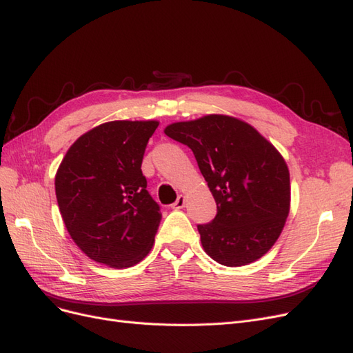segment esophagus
Instances as JSON below:
<instances>
[{
  "mask_svg": "<svg viewBox=\"0 0 353 353\" xmlns=\"http://www.w3.org/2000/svg\"><path fill=\"white\" fill-rule=\"evenodd\" d=\"M185 196H183V194H179L178 196V199H176V201L172 205V209H175V210H178V209H183L184 206H185Z\"/></svg>",
  "mask_w": 353,
  "mask_h": 353,
  "instance_id": "esophagus-1",
  "label": "esophagus"
}]
</instances>
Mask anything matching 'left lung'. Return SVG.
<instances>
[{"mask_svg":"<svg viewBox=\"0 0 353 353\" xmlns=\"http://www.w3.org/2000/svg\"><path fill=\"white\" fill-rule=\"evenodd\" d=\"M165 134L193 150L216 201L215 219L197 225L205 252L225 266L262 258L290 212V174L280 152L252 125L225 114L170 123Z\"/></svg>","mask_w":353,"mask_h":353,"instance_id":"8db88e82","label":"left lung"}]
</instances>
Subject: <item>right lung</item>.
Listing matches in <instances>:
<instances>
[{
  "instance_id": "right-lung-1",
  "label": "right lung",
  "mask_w": 353,
  "mask_h": 353,
  "mask_svg": "<svg viewBox=\"0 0 353 353\" xmlns=\"http://www.w3.org/2000/svg\"><path fill=\"white\" fill-rule=\"evenodd\" d=\"M157 121H113L81 135L56 174V196L72 240L90 259L130 268L152 250L162 213L141 163Z\"/></svg>"
}]
</instances>
